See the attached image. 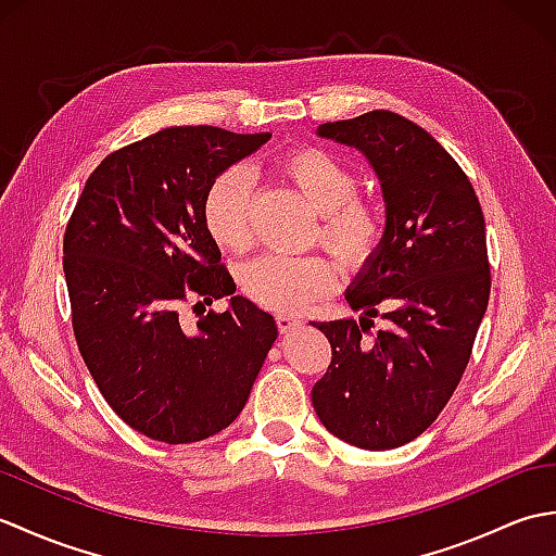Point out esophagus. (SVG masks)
Returning a JSON list of instances; mask_svg holds the SVG:
<instances>
[{"label":"esophagus","instance_id":"obj_1","mask_svg":"<svg viewBox=\"0 0 556 556\" xmlns=\"http://www.w3.org/2000/svg\"><path fill=\"white\" fill-rule=\"evenodd\" d=\"M303 323H301V317H293V315H277V327H279V332L281 334H289V332H293V329H299Z\"/></svg>","mask_w":556,"mask_h":556}]
</instances>
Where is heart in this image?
Returning a JSON list of instances; mask_svg holds the SVG:
<instances>
[{"label":"heart","instance_id":"heart-1","mask_svg":"<svg viewBox=\"0 0 556 556\" xmlns=\"http://www.w3.org/2000/svg\"><path fill=\"white\" fill-rule=\"evenodd\" d=\"M279 172L320 212L315 236L351 269L365 267L382 248L387 219L375 200L358 193V176L344 160L323 148H296ZM253 181L243 167H229L210 181L203 195V224L222 251L251 245ZM337 267L323 255H260L239 271L241 291L260 308L279 315L301 313L337 287Z\"/></svg>","mask_w":556,"mask_h":556}]
</instances>
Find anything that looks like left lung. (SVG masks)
Masks as SVG:
<instances>
[{
	"label": "left lung",
	"instance_id": "left-lung-1",
	"mask_svg": "<svg viewBox=\"0 0 556 556\" xmlns=\"http://www.w3.org/2000/svg\"><path fill=\"white\" fill-rule=\"evenodd\" d=\"M317 136L370 160L387 233L346 293L361 323H313L332 346L313 408L339 440L394 448L430 428L464 377L490 301L485 217L456 160L404 116L375 110ZM372 316L386 320L377 336Z\"/></svg>",
	"mask_w": 556,
	"mask_h": 556
}]
</instances>
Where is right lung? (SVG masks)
Returning a JSON list of instances; mask_svg holds the SVG:
<instances>
[{"mask_svg":"<svg viewBox=\"0 0 556 556\" xmlns=\"http://www.w3.org/2000/svg\"><path fill=\"white\" fill-rule=\"evenodd\" d=\"M271 134L172 126L110 152L64 231L71 325L104 401L150 440L191 444L243 410L277 323L243 296L203 224L210 181ZM231 295L195 326L180 315ZM198 315V313H195Z\"/></svg>","mask_w":556,"mask_h":556,"instance_id":"add662e5","label":"right lung"}]
</instances>
